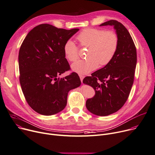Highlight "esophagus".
I'll return each instance as SVG.
<instances>
[{
    "instance_id": "obj_1",
    "label": "esophagus",
    "mask_w": 155,
    "mask_h": 155,
    "mask_svg": "<svg viewBox=\"0 0 155 155\" xmlns=\"http://www.w3.org/2000/svg\"><path fill=\"white\" fill-rule=\"evenodd\" d=\"M79 78H80V79H81V82L82 83V81H83V79H84V76H83L82 75H79Z\"/></svg>"
}]
</instances>
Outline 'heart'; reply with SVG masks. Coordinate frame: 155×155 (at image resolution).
I'll list each match as a JSON object with an SVG mask.
<instances>
[{
  "label": "heart",
  "instance_id": "1",
  "mask_svg": "<svg viewBox=\"0 0 155 155\" xmlns=\"http://www.w3.org/2000/svg\"><path fill=\"white\" fill-rule=\"evenodd\" d=\"M82 46L89 47L86 60H79L71 65L73 71L79 74H87L96 69L99 63L108 64L114 56L118 46V38L112 31H105L97 28H87L77 37ZM64 53L69 61L78 59V49L74 42L68 40L64 45Z\"/></svg>",
  "mask_w": 155,
  "mask_h": 155
}]
</instances>
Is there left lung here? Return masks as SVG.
Returning <instances> with one entry per match:
<instances>
[{
    "label": "left lung",
    "instance_id": "1",
    "mask_svg": "<svg viewBox=\"0 0 155 155\" xmlns=\"http://www.w3.org/2000/svg\"><path fill=\"white\" fill-rule=\"evenodd\" d=\"M113 26L118 38L116 53L104 68L87 76L83 83L92 87L94 96L86 101L87 110L99 116L117 112L127 101L132 89L137 65V50L127 29L117 20L99 26Z\"/></svg>",
    "mask_w": 155,
    "mask_h": 155
}]
</instances>
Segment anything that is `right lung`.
I'll return each mask as SVG.
<instances>
[{
	"instance_id": "add662e5",
	"label": "right lung",
	"mask_w": 155,
	"mask_h": 155,
	"mask_svg": "<svg viewBox=\"0 0 155 155\" xmlns=\"http://www.w3.org/2000/svg\"><path fill=\"white\" fill-rule=\"evenodd\" d=\"M79 30L41 24L27 34L20 46L21 90L31 108L40 114L51 115L62 111L67 104L69 91L81 85L76 73L59 77L70 69L64 45Z\"/></svg>"
}]
</instances>
